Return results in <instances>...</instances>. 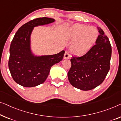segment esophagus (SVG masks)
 I'll list each match as a JSON object with an SVG mask.
<instances>
[{"instance_id":"obj_1","label":"esophagus","mask_w":121,"mask_h":121,"mask_svg":"<svg viewBox=\"0 0 121 121\" xmlns=\"http://www.w3.org/2000/svg\"><path fill=\"white\" fill-rule=\"evenodd\" d=\"M69 57H70V54H69V52H68V51H66L65 52V53L64 58L65 59H69Z\"/></svg>"}]
</instances>
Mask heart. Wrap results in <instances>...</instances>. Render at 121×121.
I'll return each mask as SVG.
<instances>
[{
	"instance_id": "b5f03b06",
	"label": "heart",
	"mask_w": 121,
	"mask_h": 121,
	"mask_svg": "<svg viewBox=\"0 0 121 121\" xmlns=\"http://www.w3.org/2000/svg\"><path fill=\"white\" fill-rule=\"evenodd\" d=\"M98 31L94 26L76 24L68 30L66 37L74 41L71 50L75 55H82L94 46L98 36Z\"/></svg>"
}]
</instances>
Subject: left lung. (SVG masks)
I'll return each instance as SVG.
<instances>
[{
	"instance_id": "left-lung-1",
	"label": "left lung",
	"mask_w": 121,
	"mask_h": 121,
	"mask_svg": "<svg viewBox=\"0 0 121 121\" xmlns=\"http://www.w3.org/2000/svg\"><path fill=\"white\" fill-rule=\"evenodd\" d=\"M95 44L85 54L73 56L68 72V80L72 86L83 91L91 90L103 82L110 69L111 44L100 28Z\"/></svg>"
}]
</instances>
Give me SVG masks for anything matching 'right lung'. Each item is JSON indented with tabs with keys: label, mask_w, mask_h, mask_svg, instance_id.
Wrapping results in <instances>:
<instances>
[{
	"label": "right lung",
	"mask_w": 121,
	"mask_h": 121,
	"mask_svg": "<svg viewBox=\"0 0 121 121\" xmlns=\"http://www.w3.org/2000/svg\"><path fill=\"white\" fill-rule=\"evenodd\" d=\"M55 19L38 18L28 22L19 28L14 35L10 48L9 68L14 82L26 87L43 83L50 68L62 60L64 50L54 55L35 56L30 48V36L34 27L48 24Z\"/></svg>",
	"instance_id": "obj_1"
}]
</instances>
